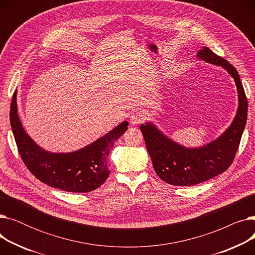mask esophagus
Wrapping results in <instances>:
<instances>
[{
  "label": "esophagus",
  "instance_id": "1",
  "mask_svg": "<svg viewBox=\"0 0 255 255\" xmlns=\"http://www.w3.org/2000/svg\"><path fill=\"white\" fill-rule=\"evenodd\" d=\"M144 119H145L144 113L142 111H137L130 116V123L133 125H136V124L142 123Z\"/></svg>",
  "mask_w": 255,
  "mask_h": 255
}]
</instances>
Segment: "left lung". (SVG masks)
<instances>
[{
	"instance_id": "1",
	"label": "left lung",
	"mask_w": 255,
	"mask_h": 255,
	"mask_svg": "<svg viewBox=\"0 0 255 255\" xmlns=\"http://www.w3.org/2000/svg\"><path fill=\"white\" fill-rule=\"evenodd\" d=\"M196 58L222 67L235 80L238 110L231 125L221 135L206 144L189 148L171 139L151 121L140 125L146 150L157 176L175 186H192L225 171L232 164L246 126L248 101L235 67L209 47L199 49Z\"/></svg>"
}]
</instances>
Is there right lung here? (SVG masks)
<instances>
[{
  "instance_id": "1",
  "label": "right lung",
  "mask_w": 255,
  "mask_h": 255,
  "mask_svg": "<svg viewBox=\"0 0 255 255\" xmlns=\"http://www.w3.org/2000/svg\"><path fill=\"white\" fill-rule=\"evenodd\" d=\"M17 92L13 94L10 124L22 161L42 183L67 192L85 193L97 189L110 175L109 154L115 141L128 129L123 121L114 129L84 148L53 153L38 145L25 132L17 110Z\"/></svg>"
}]
</instances>
